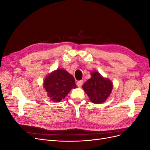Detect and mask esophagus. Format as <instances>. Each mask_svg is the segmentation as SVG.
I'll return each mask as SVG.
<instances>
[{
	"label": "esophagus",
	"instance_id": "34e87169",
	"mask_svg": "<svg viewBox=\"0 0 150 150\" xmlns=\"http://www.w3.org/2000/svg\"><path fill=\"white\" fill-rule=\"evenodd\" d=\"M83 80H80V81H78V82H77V85H78V87H81L83 85Z\"/></svg>",
	"mask_w": 150,
	"mask_h": 150
}]
</instances>
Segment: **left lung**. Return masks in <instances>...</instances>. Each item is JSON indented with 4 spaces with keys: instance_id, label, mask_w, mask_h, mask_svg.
<instances>
[{
    "instance_id": "8db88e82",
    "label": "left lung",
    "mask_w": 150,
    "mask_h": 150,
    "mask_svg": "<svg viewBox=\"0 0 150 150\" xmlns=\"http://www.w3.org/2000/svg\"><path fill=\"white\" fill-rule=\"evenodd\" d=\"M90 100L96 104L102 103L110 96L112 89L110 80L104 79L98 72H91V78L83 86Z\"/></svg>"
}]
</instances>
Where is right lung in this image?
Segmentation results:
<instances>
[{
    "label": "right lung",
    "instance_id": "obj_1",
    "mask_svg": "<svg viewBox=\"0 0 150 150\" xmlns=\"http://www.w3.org/2000/svg\"><path fill=\"white\" fill-rule=\"evenodd\" d=\"M44 87L52 101L59 102L76 85L73 76L64 69H57L46 77Z\"/></svg>",
    "mask_w": 150,
    "mask_h": 150
}]
</instances>
